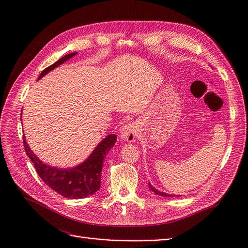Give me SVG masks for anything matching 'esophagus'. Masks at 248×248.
Returning a JSON list of instances; mask_svg holds the SVG:
<instances>
[{
  "instance_id": "obj_1",
  "label": "esophagus",
  "mask_w": 248,
  "mask_h": 248,
  "mask_svg": "<svg viewBox=\"0 0 248 248\" xmlns=\"http://www.w3.org/2000/svg\"><path fill=\"white\" fill-rule=\"evenodd\" d=\"M122 137L127 142H133L137 136V126L134 123H129L125 124L121 130Z\"/></svg>"
}]
</instances>
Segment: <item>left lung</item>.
I'll list each match as a JSON object with an SVG mask.
<instances>
[{"label":"left lung","instance_id":"8db88e82","mask_svg":"<svg viewBox=\"0 0 248 248\" xmlns=\"http://www.w3.org/2000/svg\"><path fill=\"white\" fill-rule=\"evenodd\" d=\"M148 186H149V188L153 191V192H155L156 194H158V195H161V196H164V197H172V196H174V195H172V194H168V193H164V192H160L159 190H157L155 187H153L150 184H148ZM178 196V195H176Z\"/></svg>","mask_w":248,"mask_h":248}]
</instances>
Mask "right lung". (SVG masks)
Instances as JSON below:
<instances>
[{
	"mask_svg": "<svg viewBox=\"0 0 248 248\" xmlns=\"http://www.w3.org/2000/svg\"><path fill=\"white\" fill-rule=\"evenodd\" d=\"M76 55L77 52L68 54L57 61L52 65L46 67L41 73L38 79L42 78L52 69ZM116 140V134L108 135L101 141L86 161L70 169H58L41 162L38 157L30 150V147L25 141L24 135L23 145L26 155L32 161L42 181L59 194L66 198L77 199L87 197L99 190L104 158L115 145Z\"/></svg>",
	"mask_w": 248,
	"mask_h": 248,
	"instance_id": "obj_1",
	"label": "right lung"
}]
</instances>
